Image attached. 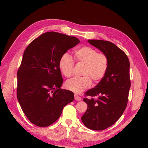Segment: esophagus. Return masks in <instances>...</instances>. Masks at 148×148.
<instances>
[{
  "label": "esophagus",
  "instance_id": "1",
  "mask_svg": "<svg viewBox=\"0 0 148 148\" xmlns=\"http://www.w3.org/2000/svg\"><path fill=\"white\" fill-rule=\"evenodd\" d=\"M74 98L76 100H78V101H79V100H81V98L77 95V94H74Z\"/></svg>",
  "mask_w": 148,
  "mask_h": 148
}]
</instances>
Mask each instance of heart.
Returning <instances> with one entry per match:
<instances>
[{"mask_svg":"<svg viewBox=\"0 0 148 148\" xmlns=\"http://www.w3.org/2000/svg\"><path fill=\"white\" fill-rule=\"evenodd\" d=\"M75 60L77 64H84L81 77H75L66 81L65 86L75 93L83 92L92 85L93 80L98 83L105 77L108 72L109 60L103 53H98L95 48L84 46L74 52ZM74 62L67 53L62 55L59 61V67L65 77H70L73 74Z\"/></svg>","mask_w":148,"mask_h":148,"instance_id":"heart-1","label":"heart"}]
</instances>
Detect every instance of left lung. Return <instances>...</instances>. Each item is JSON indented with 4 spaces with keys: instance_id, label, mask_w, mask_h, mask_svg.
Returning a JSON list of instances; mask_svg holds the SVG:
<instances>
[{
    "instance_id": "8db88e82",
    "label": "left lung",
    "mask_w": 148,
    "mask_h": 148,
    "mask_svg": "<svg viewBox=\"0 0 148 148\" xmlns=\"http://www.w3.org/2000/svg\"><path fill=\"white\" fill-rule=\"evenodd\" d=\"M108 56L109 65L105 77L84 93L88 108L81 120L93 130H103L114 124L127 108L131 86L130 62L123 51L114 44L103 40H88Z\"/></svg>"
}]
</instances>
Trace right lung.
Returning a JSON list of instances; mask_svg holds the SVG:
<instances>
[{
  "mask_svg": "<svg viewBox=\"0 0 148 148\" xmlns=\"http://www.w3.org/2000/svg\"><path fill=\"white\" fill-rule=\"evenodd\" d=\"M79 42L76 37L48 32L25 50L17 72V98L24 114L36 126L53 124L64 107L74 100L73 92L60 88L64 79L59 61Z\"/></svg>",
  "mask_w": 148,
  "mask_h": 148,
  "instance_id": "obj_1",
  "label": "right lung"
}]
</instances>
